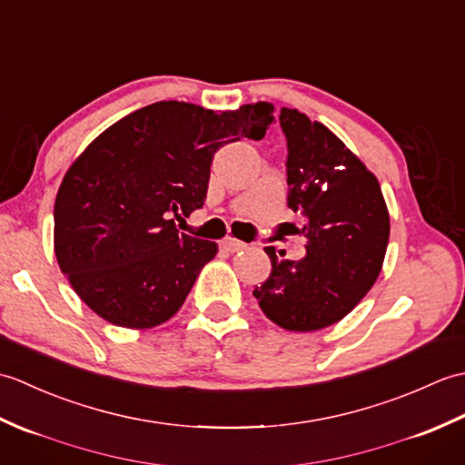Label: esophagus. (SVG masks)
Masks as SVG:
<instances>
[{
    "label": "esophagus",
    "mask_w": 465,
    "mask_h": 465,
    "mask_svg": "<svg viewBox=\"0 0 465 465\" xmlns=\"http://www.w3.org/2000/svg\"><path fill=\"white\" fill-rule=\"evenodd\" d=\"M222 245H223V250H227V252H242V250H245L248 248V243H243V242H240V240H233V238H225L223 242H222Z\"/></svg>",
    "instance_id": "34e87169"
}]
</instances>
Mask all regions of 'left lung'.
<instances>
[{
  "label": "left lung",
  "mask_w": 465,
  "mask_h": 465,
  "mask_svg": "<svg viewBox=\"0 0 465 465\" xmlns=\"http://www.w3.org/2000/svg\"><path fill=\"white\" fill-rule=\"evenodd\" d=\"M288 142V205L302 215L305 258L278 260L253 295L268 318L290 331L340 322L378 280L390 238V215L371 172L328 127L282 107Z\"/></svg>",
  "instance_id": "1"
}]
</instances>
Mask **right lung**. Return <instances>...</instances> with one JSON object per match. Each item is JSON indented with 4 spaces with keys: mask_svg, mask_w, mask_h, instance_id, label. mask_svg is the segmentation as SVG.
Listing matches in <instances>:
<instances>
[{
    "mask_svg": "<svg viewBox=\"0 0 465 465\" xmlns=\"http://www.w3.org/2000/svg\"><path fill=\"white\" fill-rule=\"evenodd\" d=\"M272 112L265 102L222 114L157 102L85 147L59 185L54 243L59 268L100 318L145 330L182 308L217 245L180 233L172 217L203 207L213 153L262 140Z\"/></svg>",
    "mask_w": 465,
    "mask_h": 465,
    "instance_id": "add662e5",
    "label": "right lung"
}]
</instances>
